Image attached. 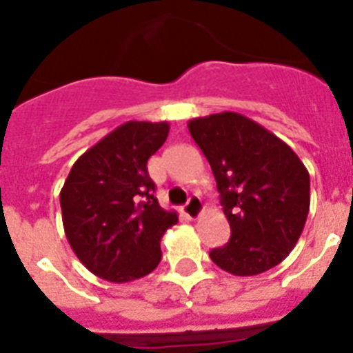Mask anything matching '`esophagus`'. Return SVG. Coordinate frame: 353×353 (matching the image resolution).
Instances as JSON below:
<instances>
[{
    "label": "esophagus",
    "mask_w": 353,
    "mask_h": 353,
    "mask_svg": "<svg viewBox=\"0 0 353 353\" xmlns=\"http://www.w3.org/2000/svg\"><path fill=\"white\" fill-rule=\"evenodd\" d=\"M183 212H185V215L189 217V219H198L199 215H201V212H203V203H201V199H199L198 196H191L189 201L185 203V207H183Z\"/></svg>",
    "instance_id": "34e87169"
}]
</instances>
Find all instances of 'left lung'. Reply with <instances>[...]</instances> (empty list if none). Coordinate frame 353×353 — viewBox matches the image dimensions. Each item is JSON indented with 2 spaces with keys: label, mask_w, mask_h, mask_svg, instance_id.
<instances>
[{
  "label": "left lung",
  "mask_w": 353,
  "mask_h": 353,
  "mask_svg": "<svg viewBox=\"0 0 353 353\" xmlns=\"http://www.w3.org/2000/svg\"><path fill=\"white\" fill-rule=\"evenodd\" d=\"M212 168L230 223V242L212 249L217 267L256 276L281 263L304 230L310 173L276 134L244 114L224 111L187 123Z\"/></svg>",
  "instance_id": "obj_1"
}]
</instances>
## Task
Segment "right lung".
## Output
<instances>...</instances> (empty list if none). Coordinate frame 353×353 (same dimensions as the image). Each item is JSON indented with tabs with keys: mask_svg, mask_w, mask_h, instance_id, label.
<instances>
[{
	"mask_svg": "<svg viewBox=\"0 0 353 353\" xmlns=\"http://www.w3.org/2000/svg\"><path fill=\"white\" fill-rule=\"evenodd\" d=\"M168 132V121H125L86 150L65 180V235L101 279L129 283L152 272L162 256V235L179 223L176 212L159 205L146 168Z\"/></svg>",
	"mask_w": 353,
	"mask_h": 353,
	"instance_id": "obj_1",
	"label": "right lung"
}]
</instances>
